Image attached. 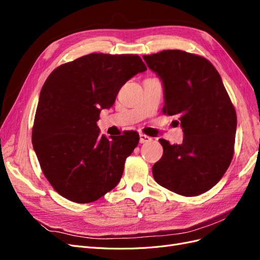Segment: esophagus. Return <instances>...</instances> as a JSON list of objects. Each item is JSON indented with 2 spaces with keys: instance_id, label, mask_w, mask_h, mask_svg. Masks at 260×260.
Masks as SVG:
<instances>
[{
  "instance_id": "1",
  "label": "esophagus",
  "mask_w": 260,
  "mask_h": 260,
  "mask_svg": "<svg viewBox=\"0 0 260 260\" xmlns=\"http://www.w3.org/2000/svg\"><path fill=\"white\" fill-rule=\"evenodd\" d=\"M152 139L145 136V135H140V143H146V142H149Z\"/></svg>"
}]
</instances>
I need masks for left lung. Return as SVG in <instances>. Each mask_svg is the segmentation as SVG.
<instances>
[{
  "label": "left lung",
  "mask_w": 260,
  "mask_h": 260,
  "mask_svg": "<svg viewBox=\"0 0 260 260\" xmlns=\"http://www.w3.org/2000/svg\"><path fill=\"white\" fill-rule=\"evenodd\" d=\"M164 88L162 112L178 118L182 144L160 139L161 158L155 181L169 191L196 196L216 185L230 166L237 114L221 77L206 58L180 50L144 55Z\"/></svg>",
  "instance_id": "1"
}]
</instances>
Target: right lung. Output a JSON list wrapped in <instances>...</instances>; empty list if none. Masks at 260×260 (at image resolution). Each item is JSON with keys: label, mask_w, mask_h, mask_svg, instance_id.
Wrapping results in <instances>:
<instances>
[{"label": "right lung", "mask_w": 260, "mask_h": 260, "mask_svg": "<svg viewBox=\"0 0 260 260\" xmlns=\"http://www.w3.org/2000/svg\"><path fill=\"white\" fill-rule=\"evenodd\" d=\"M145 70L138 55L92 53L60 65L44 82L32 144L44 176L65 199L91 203L119 183L139 135L106 138L96 122L121 86Z\"/></svg>", "instance_id": "add662e5"}]
</instances>
